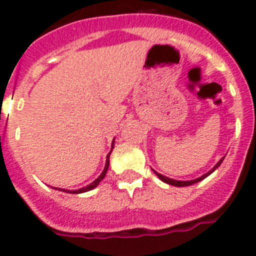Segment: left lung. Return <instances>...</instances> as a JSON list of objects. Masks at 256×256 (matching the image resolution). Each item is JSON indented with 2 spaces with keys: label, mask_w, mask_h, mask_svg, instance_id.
<instances>
[{
  "label": "left lung",
  "mask_w": 256,
  "mask_h": 256,
  "mask_svg": "<svg viewBox=\"0 0 256 256\" xmlns=\"http://www.w3.org/2000/svg\"><path fill=\"white\" fill-rule=\"evenodd\" d=\"M223 160H224V156H223L222 160H220V162L217 163V164L214 166L213 168H212L210 171L208 172V174H202V177H199V178H195V180H191V181H176V180H172V178H168V177H166V176H163V174H158V172H156L154 171V174H156V176L160 177V180H162L163 182H166V184H170V185H174V186H178V188H181V186H190V185H192V184H196V182H199V181H202V180H204L206 178V176H209V174H212V172H214L216 171V170H217L218 167H220V163L223 162Z\"/></svg>",
  "instance_id": "8db88e82"
}]
</instances>
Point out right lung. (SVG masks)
<instances>
[{
	"label": "right lung",
	"mask_w": 256,
	"mask_h": 256,
	"mask_svg": "<svg viewBox=\"0 0 256 256\" xmlns=\"http://www.w3.org/2000/svg\"><path fill=\"white\" fill-rule=\"evenodd\" d=\"M112 149H114V142H112ZM111 152H110V153H108V156H107V162H106V167H104V170H103V172H102V174H100V176L98 177V178H96V181H93V182L90 184V185H88V186H86V188H79V190L70 191V190H65V188H64V190H61V191H65V192H71V194H72V192H74V194H80V192H85V191H89V190H92V188H96V185H98V184H100L103 178H104L106 174H107L108 166H110V154H111ZM58 190H60V188H58Z\"/></svg>",
	"instance_id": "1"
}]
</instances>
